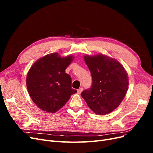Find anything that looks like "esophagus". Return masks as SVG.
<instances>
[{"instance_id":"34e87169","label":"esophagus","mask_w":153,"mask_h":153,"mask_svg":"<svg viewBox=\"0 0 153 153\" xmlns=\"http://www.w3.org/2000/svg\"><path fill=\"white\" fill-rule=\"evenodd\" d=\"M83 91V88H80V89H78V90H77V92H78V94H80L81 93V92Z\"/></svg>"}]
</instances>
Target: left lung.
I'll list each match as a JSON object with an SVG mask.
<instances>
[{"label": "left lung", "mask_w": 153, "mask_h": 153, "mask_svg": "<svg viewBox=\"0 0 153 153\" xmlns=\"http://www.w3.org/2000/svg\"><path fill=\"white\" fill-rule=\"evenodd\" d=\"M92 76V86L81 96L88 106L99 115L112 112L123 100L128 88V77L117 61L103 54L85 55Z\"/></svg>", "instance_id": "1"}]
</instances>
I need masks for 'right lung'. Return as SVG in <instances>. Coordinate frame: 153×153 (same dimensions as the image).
<instances>
[{
    "instance_id": "1",
    "label": "right lung",
    "mask_w": 153,
    "mask_h": 153,
    "mask_svg": "<svg viewBox=\"0 0 153 153\" xmlns=\"http://www.w3.org/2000/svg\"><path fill=\"white\" fill-rule=\"evenodd\" d=\"M73 59L71 55L61 58L58 53H52L38 60L29 69L27 90L40 109L56 112L77 92L71 88V78L65 73Z\"/></svg>"
}]
</instances>
